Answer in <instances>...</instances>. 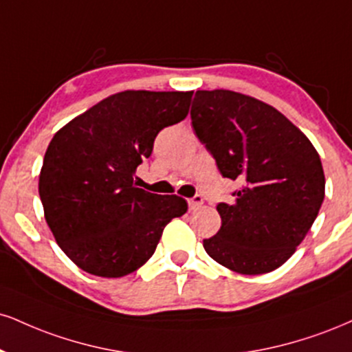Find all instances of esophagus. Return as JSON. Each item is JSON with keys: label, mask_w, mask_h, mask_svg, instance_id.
I'll return each instance as SVG.
<instances>
[{"label": "esophagus", "mask_w": 352, "mask_h": 352, "mask_svg": "<svg viewBox=\"0 0 352 352\" xmlns=\"http://www.w3.org/2000/svg\"><path fill=\"white\" fill-rule=\"evenodd\" d=\"M203 205V197L201 195H195L193 198L188 200V208L190 210H198Z\"/></svg>", "instance_id": "esophagus-1"}]
</instances>
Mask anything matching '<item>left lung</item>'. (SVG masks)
<instances>
[{"label": "left lung", "mask_w": 352, "mask_h": 352, "mask_svg": "<svg viewBox=\"0 0 352 352\" xmlns=\"http://www.w3.org/2000/svg\"><path fill=\"white\" fill-rule=\"evenodd\" d=\"M190 116L219 173L238 184L232 201L217 205L221 228L205 251L238 274L280 267L324 200L318 152L282 113L236 91L198 90Z\"/></svg>", "instance_id": "1"}]
</instances>
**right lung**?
Wrapping results in <instances>:
<instances>
[{
    "label": "right lung",
    "instance_id": "1",
    "mask_svg": "<svg viewBox=\"0 0 352 352\" xmlns=\"http://www.w3.org/2000/svg\"><path fill=\"white\" fill-rule=\"evenodd\" d=\"M193 91H122L72 120L50 141L39 177L45 221L85 272L122 277L151 259L164 228L187 211L177 195L134 185L157 134L188 114Z\"/></svg>",
    "mask_w": 352,
    "mask_h": 352
}]
</instances>
